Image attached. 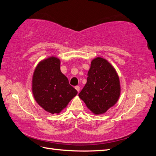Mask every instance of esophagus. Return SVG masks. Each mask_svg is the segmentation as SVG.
<instances>
[{
    "label": "esophagus",
    "instance_id": "34e87169",
    "mask_svg": "<svg viewBox=\"0 0 156 156\" xmlns=\"http://www.w3.org/2000/svg\"><path fill=\"white\" fill-rule=\"evenodd\" d=\"M75 89H76V90H77L78 92L80 91V87H79V86H76L75 87Z\"/></svg>",
    "mask_w": 156,
    "mask_h": 156
}]
</instances>
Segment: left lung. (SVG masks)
I'll return each instance as SVG.
<instances>
[{"label": "left lung", "mask_w": 156, "mask_h": 156, "mask_svg": "<svg viewBox=\"0 0 156 156\" xmlns=\"http://www.w3.org/2000/svg\"><path fill=\"white\" fill-rule=\"evenodd\" d=\"M87 76V83L78 94L79 98L95 115L104 114L119 98V78L112 65L101 57L91 61Z\"/></svg>", "instance_id": "left-lung-1"}]
</instances>
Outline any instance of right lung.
Masks as SVG:
<instances>
[{"label":"right lung","instance_id":"right-lung-1","mask_svg":"<svg viewBox=\"0 0 156 156\" xmlns=\"http://www.w3.org/2000/svg\"><path fill=\"white\" fill-rule=\"evenodd\" d=\"M59 58L51 56L37 65L33 76L34 98L51 114H58L78 93L61 72Z\"/></svg>","mask_w":156,"mask_h":156}]
</instances>
